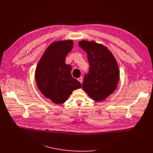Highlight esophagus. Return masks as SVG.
<instances>
[{
	"label": "esophagus",
	"instance_id": "esophagus-1",
	"mask_svg": "<svg viewBox=\"0 0 153 153\" xmlns=\"http://www.w3.org/2000/svg\"><path fill=\"white\" fill-rule=\"evenodd\" d=\"M77 80H78V81H79V82H80V83H82V81H83V79H82V77H79V79H77Z\"/></svg>",
	"mask_w": 153,
	"mask_h": 153
}]
</instances>
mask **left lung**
Instances as JSON below:
<instances>
[{"label":"left lung","mask_w":153,"mask_h":153,"mask_svg":"<svg viewBox=\"0 0 153 153\" xmlns=\"http://www.w3.org/2000/svg\"><path fill=\"white\" fill-rule=\"evenodd\" d=\"M79 45L88 55L89 73L85 75L82 89L94 100L100 102L116 89L120 71L112 53L94 41L82 40Z\"/></svg>","instance_id":"1"}]
</instances>
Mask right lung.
Segmentation results:
<instances>
[{"instance_id": "obj_1", "label": "right lung", "mask_w": 153, "mask_h": 153, "mask_svg": "<svg viewBox=\"0 0 153 153\" xmlns=\"http://www.w3.org/2000/svg\"><path fill=\"white\" fill-rule=\"evenodd\" d=\"M73 47V40L56 41L48 47L35 71V79L41 93L55 104L65 102L71 93L81 88L71 76V67L65 58Z\"/></svg>"}]
</instances>
